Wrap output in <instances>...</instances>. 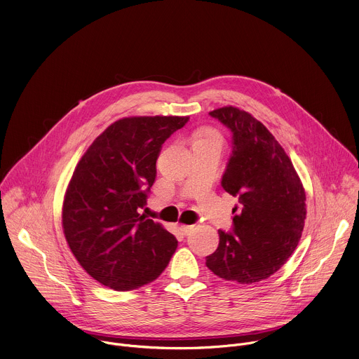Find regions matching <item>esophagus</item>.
<instances>
[{"instance_id": "34e87169", "label": "esophagus", "mask_w": 359, "mask_h": 359, "mask_svg": "<svg viewBox=\"0 0 359 359\" xmlns=\"http://www.w3.org/2000/svg\"><path fill=\"white\" fill-rule=\"evenodd\" d=\"M180 231L184 234V236H187L191 230H193V226H189V224H180Z\"/></svg>"}]
</instances>
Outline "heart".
<instances>
[{"mask_svg":"<svg viewBox=\"0 0 359 359\" xmlns=\"http://www.w3.org/2000/svg\"><path fill=\"white\" fill-rule=\"evenodd\" d=\"M209 139H217L220 140V135L215 130H198L196 135H194V142H200V140H209Z\"/></svg>","mask_w":359,"mask_h":359,"instance_id":"obj_1","label":"heart"}]
</instances>
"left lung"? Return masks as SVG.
I'll list each match as a JSON object with an SVG mask.
<instances>
[{"label":"left lung","mask_w":359,"mask_h":359,"mask_svg":"<svg viewBox=\"0 0 359 359\" xmlns=\"http://www.w3.org/2000/svg\"><path fill=\"white\" fill-rule=\"evenodd\" d=\"M210 115L233 132V151L222 179L238 196L233 233L219 231L206 266L216 276L252 284L277 273L298 245L306 217L305 190L291 159L251 114L223 107Z\"/></svg>","instance_id":"left-lung-1"}]
</instances>
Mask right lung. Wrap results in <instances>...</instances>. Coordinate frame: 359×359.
I'll return each mask as SVG.
<instances>
[{
	"mask_svg": "<svg viewBox=\"0 0 359 359\" xmlns=\"http://www.w3.org/2000/svg\"><path fill=\"white\" fill-rule=\"evenodd\" d=\"M189 116H129L86 149L68 183L62 230L81 267L116 291L136 290L168 267L177 240L140 215L165 140Z\"/></svg>",
	"mask_w": 359,
	"mask_h": 359,
	"instance_id": "obj_1",
	"label": "right lung"
}]
</instances>
